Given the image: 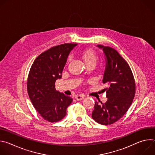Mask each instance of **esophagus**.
<instances>
[{
  "instance_id": "34e87169",
  "label": "esophagus",
  "mask_w": 155,
  "mask_h": 155,
  "mask_svg": "<svg viewBox=\"0 0 155 155\" xmlns=\"http://www.w3.org/2000/svg\"><path fill=\"white\" fill-rule=\"evenodd\" d=\"M84 98V95H81V94H77L75 96V99L77 101H81Z\"/></svg>"
}]
</instances>
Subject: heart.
Returning a JSON list of instances; mask_svg holds the SVG:
<instances>
[{
	"mask_svg": "<svg viewBox=\"0 0 155 155\" xmlns=\"http://www.w3.org/2000/svg\"><path fill=\"white\" fill-rule=\"evenodd\" d=\"M81 56L86 65L96 64L99 60L98 54L92 49H85L81 52Z\"/></svg>",
	"mask_w": 155,
	"mask_h": 155,
	"instance_id": "1",
	"label": "heart"
}]
</instances>
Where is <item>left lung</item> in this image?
I'll return each instance as SVG.
<instances>
[{
  "label": "left lung",
  "mask_w": 155,
  "mask_h": 155,
  "mask_svg": "<svg viewBox=\"0 0 155 155\" xmlns=\"http://www.w3.org/2000/svg\"><path fill=\"white\" fill-rule=\"evenodd\" d=\"M107 64L103 83L108 84L104 90L108 100L99 104L95 102L92 118L102 125L112 124L126 113L136 94V82L127 62L113 48L102 45Z\"/></svg>",
  "instance_id": "left-lung-1"
}]
</instances>
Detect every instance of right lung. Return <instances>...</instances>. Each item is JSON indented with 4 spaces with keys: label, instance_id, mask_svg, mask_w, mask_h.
<instances>
[{
    "label": "right lung",
    "instance_id": "right-lung-1",
    "mask_svg": "<svg viewBox=\"0 0 155 155\" xmlns=\"http://www.w3.org/2000/svg\"><path fill=\"white\" fill-rule=\"evenodd\" d=\"M77 43H64L40 54L34 61L27 80L30 100L41 117L49 122H58L66 115L72 99L56 90L55 82L61 78L71 51Z\"/></svg>",
    "mask_w": 155,
    "mask_h": 155
}]
</instances>
